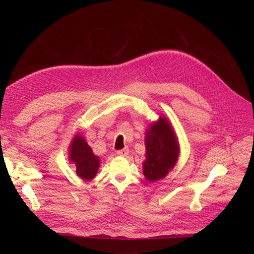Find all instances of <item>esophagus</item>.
<instances>
[{
    "label": "esophagus",
    "instance_id": "obj_1",
    "mask_svg": "<svg viewBox=\"0 0 254 254\" xmlns=\"http://www.w3.org/2000/svg\"><path fill=\"white\" fill-rule=\"evenodd\" d=\"M128 148L127 147H126V148H123V149H120V150H118L117 151V154L118 155H122V156H127V154H128Z\"/></svg>",
    "mask_w": 254,
    "mask_h": 254
}]
</instances>
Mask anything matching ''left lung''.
Masks as SVG:
<instances>
[{
    "mask_svg": "<svg viewBox=\"0 0 254 254\" xmlns=\"http://www.w3.org/2000/svg\"><path fill=\"white\" fill-rule=\"evenodd\" d=\"M146 159L143 162V174L148 181L163 179L178 161L180 152L175 131L169 120L161 116L150 124L145 137Z\"/></svg>",
    "mask_w": 254,
    "mask_h": 254,
    "instance_id": "obj_1",
    "label": "left lung"
}]
</instances>
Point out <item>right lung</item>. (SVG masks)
Listing matches in <instances>:
<instances>
[{"instance_id":"right-lung-1","label":"right lung","mask_w":254,"mask_h":254,"mask_svg":"<svg viewBox=\"0 0 254 254\" xmlns=\"http://www.w3.org/2000/svg\"><path fill=\"white\" fill-rule=\"evenodd\" d=\"M69 159L76 166L77 175L89 181L97 175L100 167V158L93 154L87 142L81 135H76L70 145Z\"/></svg>"}]
</instances>
